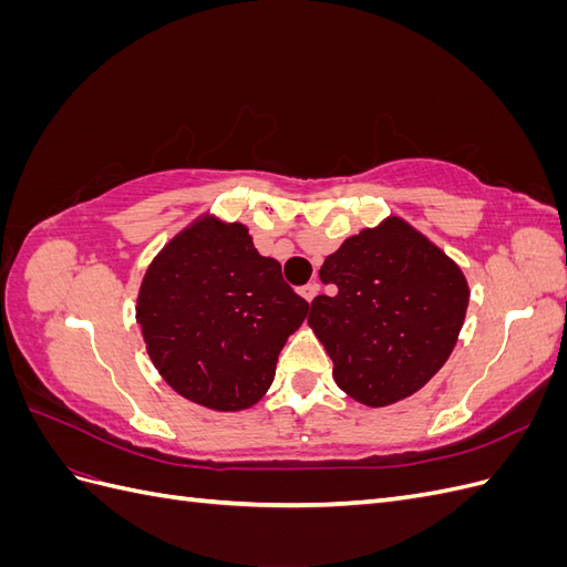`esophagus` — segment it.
Returning <instances> with one entry per match:
<instances>
[{"mask_svg": "<svg viewBox=\"0 0 567 567\" xmlns=\"http://www.w3.org/2000/svg\"><path fill=\"white\" fill-rule=\"evenodd\" d=\"M317 293H319V284H317V281H310V284L300 288V296H302L307 302H312Z\"/></svg>", "mask_w": 567, "mask_h": 567, "instance_id": "obj_1", "label": "esophagus"}]
</instances>
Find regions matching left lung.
I'll use <instances>...</instances> for the list:
<instances>
[{"label":"left lung","mask_w":567,"mask_h":567,"mask_svg":"<svg viewBox=\"0 0 567 567\" xmlns=\"http://www.w3.org/2000/svg\"><path fill=\"white\" fill-rule=\"evenodd\" d=\"M336 296L312 300L310 326L340 390L388 406L421 390L447 362L466 319L461 269L400 217L350 236L319 269Z\"/></svg>","instance_id":"obj_1"}]
</instances>
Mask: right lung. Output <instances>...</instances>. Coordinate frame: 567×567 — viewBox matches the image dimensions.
I'll return each instance as SVG.
<instances>
[{
	"mask_svg": "<svg viewBox=\"0 0 567 567\" xmlns=\"http://www.w3.org/2000/svg\"><path fill=\"white\" fill-rule=\"evenodd\" d=\"M307 310L244 225L198 219L151 262L136 321L151 362L182 398L238 411L267 392Z\"/></svg>",
	"mask_w": 567,
	"mask_h": 567,
	"instance_id": "right-lung-1",
	"label": "right lung"
}]
</instances>
